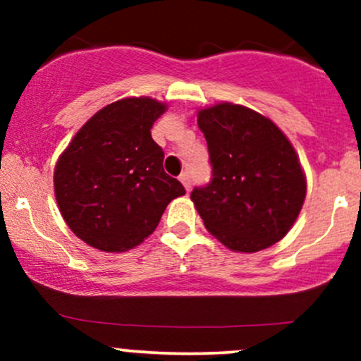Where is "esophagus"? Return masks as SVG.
<instances>
[{"label": "esophagus", "instance_id": "34e87169", "mask_svg": "<svg viewBox=\"0 0 361 361\" xmlns=\"http://www.w3.org/2000/svg\"><path fill=\"white\" fill-rule=\"evenodd\" d=\"M180 181L183 183V187L187 188V192L190 190V174H188V171H183V173L180 174Z\"/></svg>", "mask_w": 361, "mask_h": 361}]
</instances>
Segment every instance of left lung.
Wrapping results in <instances>:
<instances>
[{
	"mask_svg": "<svg viewBox=\"0 0 361 361\" xmlns=\"http://www.w3.org/2000/svg\"><path fill=\"white\" fill-rule=\"evenodd\" d=\"M213 174L190 199L204 227L227 248L255 253L285 238L305 199V176L288 137L241 104L201 110Z\"/></svg>",
	"mask_w": 361,
	"mask_h": 361,
	"instance_id": "left-lung-1",
	"label": "left lung"
}]
</instances>
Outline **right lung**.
I'll list each match as a JSON object with an SVG mask.
<instances>
[{
    "instance_id": "1",
    "label": "right lung",
    "mask_w": 361,
    "mask_h": 361,
    "mask_svg": "<svg viewBox=\"0 0 361 361\" xmlns=\"http://www.w3.org/2000/svg\"><path fill=\"white\" fill-rule=\"evenodd\" d=\"M166 104L126 97L99 110L75 134L54 171V190L68 227L101 251H127L157 228L173 199L185 195L164 171L152 126Z\"/></svg>"
}]
</instances>
